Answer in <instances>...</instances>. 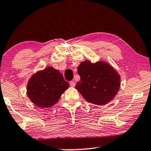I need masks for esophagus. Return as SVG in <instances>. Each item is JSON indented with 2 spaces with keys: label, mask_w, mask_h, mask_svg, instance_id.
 Returning <instances> with one entry per match:
<instances>
[{
  "label": "esophagus",
  "mask_w": 151,
  "mask_h": 151,
  "mask_svg": "<svg viewBox=\"0 0 151 151\" xmlns=\"http://www.w3.org/2000/svg\"><path fill=\"white\" fill-rule=\"evenodd\" d=\"M70 85H71V86H76V82H73V81H71L70 82Z\"/></svg>",
  "instance_id": "1"
}]
</instances>
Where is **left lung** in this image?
Instances as JSON below:
<instances>
[{"instance_id": "8db88e82", "label": "left lung", "mask_w": 151, "mask_h": 151, "mask_svg": "<svg viewBox=\"0 0 151 151\" xmlns=\"http://www.w3.org/2000/svg\"><path fill=\"white\" fill-rule=\"evenodd\" d=\"M80 80L76 88L92 104L105 105L116 96L120 86V76L106 62L91 63L85 60L78 67Z\"/></svg>"}]
</instances>
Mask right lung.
Returning <instances> with one entry per match:
<instances>
[{
    "mask_svg": "<svg viewBox=\"0 0 151 151\" xmlns=\"http://www.w3.org/2000/svg\"><path fill=\"white\" fill-rule=\"evenodd\" d=\"M69 85L58 70L49 67L30 78L27 86V96L36 106L49 108L58 102Z\"/></svg>",
    "mask_w": 151,
    "mask_h": 151,
    "instance_id": "add662e5",
    "label": "right lung"
}]
</instances>
